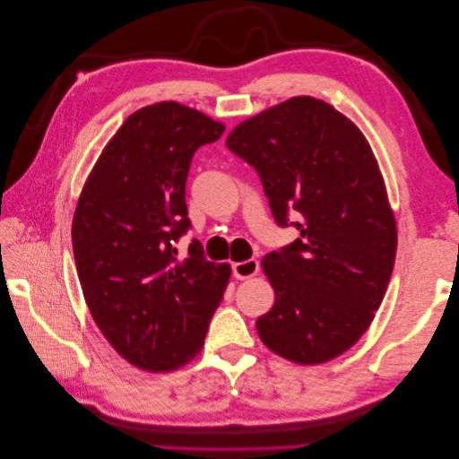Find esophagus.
Here are the masks:
<instances>
[{
  "label": "esophagus",
  "instance_id": "34e87169",
  "mask_svg": "<svg viewBox=\"0 0 459 459\" xmlns=\"http://www.w3.org/2000/svg\"><path fill=\"white\" fill-rule=\"evenodd\" d=\"M258 270H260V264L255 258L233 264V275L238 277V280H248V277H255L258 273Z\"/></svg>",
  "mask_w": 459,
  "mask_h": 459
}]
</instances>
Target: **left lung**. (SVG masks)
<instances>
[{"label":"left lung","mask_w":459,"mask_h":459,"mask_svg":"<svg viewBox=\"0 0 459 459\" xmlns=\"http://www.w3.org/2000/svg\"><path fill=\"white\" fill-rule=\"evenodd\" d=\"M226 145L255 166L277 224L300 231L262 260L275 304L256 319L260 341L295 364L329 362L368 331L394 268L396 220L371 147L310 95L241 122Z\"/></svg>","instance_id":"obj_1"}]
</instances>
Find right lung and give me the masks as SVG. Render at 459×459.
<instances>
[{
    "instance_id": "obj_1",
    "label": "right lung",
    "mask_w": 459,
    "mask_h": 459,
    "mask_svg": "<svg viewBox=\"0 0 459 459\" xmlns=\"http://www.w3.org/2000/svg\"><path fill=\"white\" fill-rule=\"evenodd\" d=\"M224 124L176 101L135 110L97 159L80 193L73 248L88 308L135 368L172 371L203 349L231 268L208 262L189 230L186 182L201 145Z\"/></svg>"
}]
</instances>
